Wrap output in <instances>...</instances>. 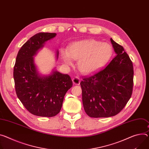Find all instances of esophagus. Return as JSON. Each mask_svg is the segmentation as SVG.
<instances>
[{"mask_svg": "<svg viewBox=\"0 0 149 149\" xmlns=\"http://www.w3.org/2000/svg\"><path fill=\"white\" fill-rule=\"evenodd\" d=\"M72 81H73V83L74 84H77V85H78L80 83V79L79 77H75L72 78Z\"/></svg>", "mask_w": 149, "mask_h": 149, "instance_id": "esophagus-1", "label": "esophagus"}]
</instances>
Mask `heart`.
<instances>
[{"label": "heart", "instance_id": "obj_1", "mask_svg": "<svg viewBox=\"0 0 149 149\" xmlns=\"http://www.w3.org/2000/svg\"><path fill=\"white\" fill-rule=\"evenodd\" d=\"M112 53L113 49L109 43L89 39L73 44L68 51L62 52V56L68 65L72 64V58L78 60V70L88 74L103 67L111 59Z\"/></svg>", "mask_w": 149, "mask_h": 149}]
</instances>
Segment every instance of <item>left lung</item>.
I'll use <instances>...</instances> for the list:
<instances>
[{
	"label": "left lung",
	"instance_id": "obj_1",
	"mask_svg": "<svg viewBox=\"0 0 149 149\" xmlns=\"http://www.w3.org/2000/svg\"><path fill=\"white\" fill-rule=\"evenodd\" d=\"M116 54L103 70L80 82L86 113L92 118L115 116L124 109L133 90L132 62L124 47L111 38Z\"/></svg>",
	"mask_w": 149,
	"mask_h": 149
}]
</instances>
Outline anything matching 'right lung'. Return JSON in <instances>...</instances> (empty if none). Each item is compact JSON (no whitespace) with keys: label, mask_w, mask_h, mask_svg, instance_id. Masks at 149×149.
I'll return each mask as SVG.
<instances>
[{"label":"right lung","mask_w":149,"mask_h":149,"mask_svg":"<svg viewBox=\"0 0 149 149\" xmlns=\"http://www.w3.org/2000/svg\"><path fill=\"white\" fill-rule=\"evenodd\" d=\"M56 35L38 33L31 37L19 49L13 68L17 97L26 110L38 116L52 117L59 113L65 94L73 84L68 74L55 71L49 76L40 77L36 71L33 56Z\"/></svg>","instance_id":"obj_1"}]
</instances>
